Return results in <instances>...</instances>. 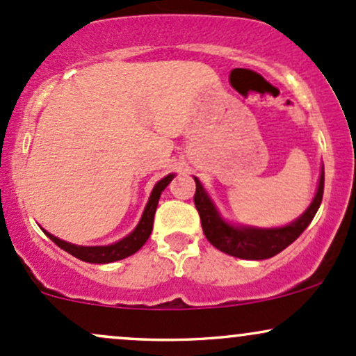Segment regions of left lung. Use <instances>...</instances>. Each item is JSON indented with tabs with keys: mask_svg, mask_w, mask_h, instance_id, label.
<instances>
[{
	"mask_svg": "<svg viewBox=\"0 0 356 356\" xmlns=\"http://www.w3.org/2000/svg\"><path fill=\"white\" fill-rule=\"evenodd\" d=\"M194 181H196L194 204L201 216L202 232L209 243L236 259L265 260L287 248L309 226L323 201L324 167L319 175L318 191H316V196L309 208L304 211L298 220L292 221L291 225L282 226V228H253V226L229 225L220 216L216 206L213 204L199 179L194 177Z\"/></svg>",
	"mask_w": 356,
	"mask_h": 356,
	"instance_id": "1",
	"label": "left lung"
}]
</instances>
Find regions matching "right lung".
I'll list each match as a JSON object with an SVG mask.
<instances>
[{
    "instance_id": "1",
    "label": "right lung",
    "mask_w": 356,
    "mask_h": 356,
    "mask_svg": "<svg viewBox=\"0 0 356 356\" xmlns=\"http://www.w3.org/2000/svg\"><path fill=\"white\" fill-rule=\"evenodd\" d=\"M174 179V174L165 175L162 181H159L155 184L154 189H152L150 197H148V202L145 206V211L142 214V220H140L138 225L134 232L128 236H124L123 240L116 241L113 245H106V247H81V245H72L69 241L60 240V238L50 235L49 232H45V235L57 245L62 250L70 253L76 259L88 261V264H111V261L127 259V257L134 255V253L138 252L140 248L145 245V241L150 236L152 228H154V216L155 211H157V204L162 191L165 189L167 186L170 184V181Z\"/></svg>"
}]
</instances>
